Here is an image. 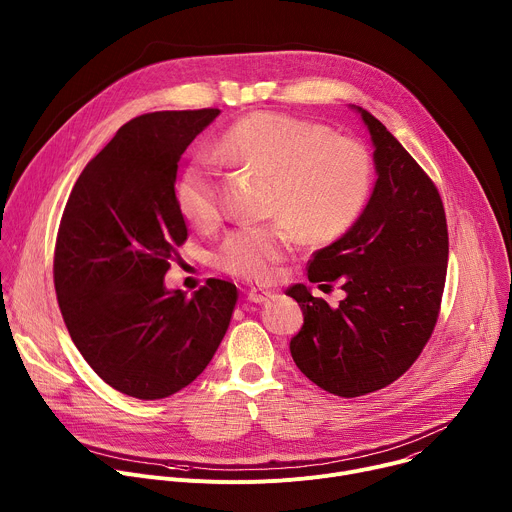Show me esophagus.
Wrapping results in <instances>:
<instances>
[{
  "label": "esophagus",
  "instance_id": "34e87169",
  "mask_svg": "<svg viewBox=\"0 0 512 512\" xmlns=\"http://www.w3.org/2000/svg\"><path fill=\"white\" fill-rule=\"evenodd\" d=\"M273 296H275L273 291L253 287V289L249 291V294H247V300H249V302H253V304H265V302H269Z\"/></svg>",
  "mask_w": 512,
  "mask_h": 512
}]
</instances>
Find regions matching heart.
<instances>
[{
    "instance_id": "1",
    "label": "heart",
    "mask_w": 512,
    "mask_h": 512,
    "mask_svg": "<svg viewBox=\"0 0 512 512\" xmlns=\"http://www.w3.org/2000/svg\"><path fill=\"white\" fill-rule=\"evenodd\" d=\"M216 158L267 176L271 218L265 227L233 231L216 253L223 271L265 283L296 243L330 241L360 214L371 190V160L360 143L330 135L318 123L271 111L249 113L233 123L214 145ZM186 221L208 229L221 218L214 174L188 168L176 186Z\"/></svg>"
}]
</instances>
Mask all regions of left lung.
Masks as SVG:
<instances>
[{"instance_id":"obj_1","label":"left lung","mask_w":512,"mask_h":512,"mask_svg":"<svg viewBox=\"0 0 512 512\" xmlns=\"http://www.w3.org/2000/svg\"><path fill=\"white\" fill-rule=\"evenodd\" d=\"M373 143L377 180L352 227L316 251L308 279H340L328 306L304 283L285 294L304 314L289 350L318 387L358 397L397 381L429 340L446 283L448 225L440 194L387 127L350 105Z\"/></svg>"}]
</instances>
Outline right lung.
<instances>
[{"mask_svg":"<svg viewBox=\"0 0 512 512\" xmlns=\"http://www.w3.org/2000/svg\"><path fill=\"white\" fill-rule=\"evenodd\" d=\"M221 109L125 123L72 188L54 251L68 334L89 367L135 399L190 385L221 344L237 287L208 279L190 298L164 277L188 229L174 190L180 156Z\"/></svg>","mask_w":512,"mask_h":512,"instance_id":"1","label":"right lung"}]
</instances>
